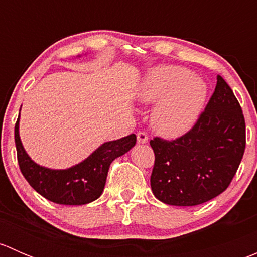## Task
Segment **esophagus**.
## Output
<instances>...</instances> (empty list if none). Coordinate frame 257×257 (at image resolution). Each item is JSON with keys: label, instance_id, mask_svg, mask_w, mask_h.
<instances>
[{"label": "esophagus", "instance_id": "1", "mask_svg": "<svg viewBox=\"0 0 257 257\" xmlns=\"http://www.w3.org/2000/svg\"><path fill=\"white\" fill-rule=\"evenodd\" d=\"M137 139H138V143H147L149 141V137H148V134L145 132H138Z\"/></svg>", "mask_w": 257, "mask_h": 257}]
</instances>
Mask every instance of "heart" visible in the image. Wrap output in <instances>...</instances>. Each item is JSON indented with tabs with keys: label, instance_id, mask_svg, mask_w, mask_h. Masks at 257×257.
Here are the masks:
<instances>
[{
	"label": "heart",
	"instance_id": "obj_1",
	"mask_svg": "<svg viewBox=\"0 0 257 257\" xmlns=\"http://www.w3.org/2000/svg\"><path fill=\"white\" fill-rule=\"evenodd\" d=\"M138 95L143 102H158L153 110V126L164 136L174 137L196 120L205 102L206 85L189 69L165 66L148 74Z\"/></svg>",
	"mask_w": 257,
	"mask_h": 257
}]
</instances>
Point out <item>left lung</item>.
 Masks as SVG:
<instances>
[{
    "label": "left lung",
    "instance_id": "1",
    "mask_svg": "<svg viewBox=\"0 0 257 257\" xmlns=\"http://www.w3.org/2000/svg\"><path fill=\"white\" fill-rule=\"evenodd\" d=\"M150 175L158 200L177 206L206 203L227 189L246 147L242 109L230 85L217 76L205 109L190 131L179 138L154 137Z\"/></svg>",
    "mask_w": 257,
    "mask_h": 257
}]
</instances>
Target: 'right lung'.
Masks as SVG:
<instances>
[{
  "mask_svg": "<svg viewBox=\"0 0 257 257\" xmlns=\"http://www.w3.org/2000/svg\"><path fill=\"white\" fill-rule=\"evenodd\" d=\"M18 119L15 125V143L21 173L43 198L62 205H83L99 198L112 162L125 154L137 142L136 134L108 142L76 167L52 170L33 163L25 152L18 134Z\"/></svg>",
  "mask_w": 257,
  "mask_h": 257,
  "instance_id": "right-lung-1",
  "label": "right lung"
}]
</instances>
